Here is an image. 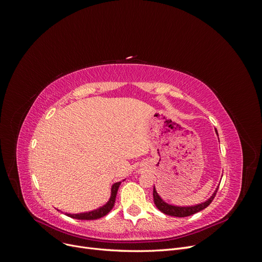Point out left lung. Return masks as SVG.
<instances>
[{
    "instance_id": "left-lung-1",
    "label": "left lung",
    "mask_w": 262,
    "mask_h": 262,
    "mask_svg": "<svg viewBox=\"0 0 262 262\" xmlns=\"http://www.w3.org/2000/svg\"><path fill=\"white\" fill-rule=\"evenodd\" d=\"M215 132L217 134L216 130H215ZM217 189H219V187L216 188L215 191L213 192V194L209 198L207 201H204V202L199 203V204H195V205H189V207H179V205H173V204H170V203H167L166 201H164L162 199V196L157 193L155 186L153 188V198H154L155 205L161 212L167 214V215H170V216L185 217V216L192 215V214H194L196 212H200L203 209L207 208L208 205H210V203L212 202V200L214 199V196H215V194L217 192Z\"/></svg>"
}]
</instances>
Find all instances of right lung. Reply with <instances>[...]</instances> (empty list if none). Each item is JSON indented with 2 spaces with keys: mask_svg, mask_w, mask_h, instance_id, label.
Segmentation results:
<instances>
[{
  "mask_svg": "<svg viewBox=\"0 0 262 262\" xmlns=\"http://www.w3.org/2000/svg\"><path fill=\"white\" fill-rule=\"evenodd\" d=\"M121 185V181L119 182H115L112 187V194H110L109 200L107 201L106 204L102 205V207L95 209L93 211H89V212H83V213H76V214H72V213H66V215L72 217V219H76V220H97L100 219L102 216H105L106 214H108L114 208L115 205V201H116V195L118 192L119 186Z\"/></svg>",
  "mask_w": 262,
  "mask_h": 262,
  "instance_id": "obj_1",
  "label": "right lung"
}]
</instances>
